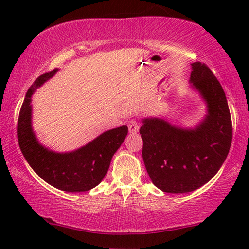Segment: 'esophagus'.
I'll list each match as a JSON object with an SVG mask.
<instances>
[{"instance_id":"34e87169","label":"esophagus","mask_w":249,"mask_h":249,"mask_svg":"<svg viewBox=\"0 0 249 249\" xmlns=\"http://www.w3.org/2000/svg\"><path fill=\"white\" fill-rule=\"evenodd\" d=\"M138 129H140V124H138V122L135 121V120H130L128 122V130H129V133L135 134V133L138 132Z\"/></svg>"}]
</instances>
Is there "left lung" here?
I'll use <instances>...</instances> for the list:
<instances>
[{"label": "left lung", "mask_w": 249, "mask_h": 249, "mask_svg": "<svg viewBox=\"0 0 249 249\" xmlns=\"http://www.w3.org/2000/svg\"><path fill=\"white\" fill-rule=\"evenodd\" d=\"M190 82L208 104V115L195 129L160 119H145L140 129L142 159L153 183L163 192L199 189L220 170L233 137L224 90L205 64L193 62Z\"/></svg>", "instance_id": "left-lung-1"}]
</instances>
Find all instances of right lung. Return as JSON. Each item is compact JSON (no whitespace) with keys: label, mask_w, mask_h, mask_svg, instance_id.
I'll list each match as a JSON object with an SVG mask.
<instances>
[{"label":"right lung","mask_w":249,"mask_h":249,"mask_svg":"<svg viewBox=\"0 0 249 249\" xmlns=\"http://www.w3.org/2000/svg\"><path fill=\"white\" fill-rule=\"evenodd\" d=\"M57 71L53 69L39 75L28 89L18 121V145L32 169L50 185L67 192L89 191L107 175L113 155L123 144L128 128L121 126L107 130L71 153H54L41 146L32 128L31 98Z\"/></svg>","instance_id":"right-lung-1"}]
</instances>
